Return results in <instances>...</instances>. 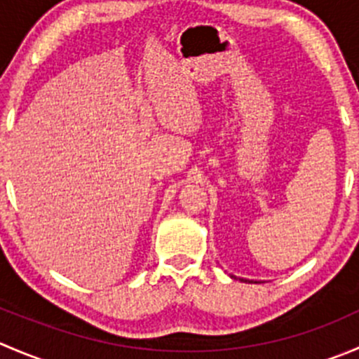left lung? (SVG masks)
<instances>
[{"mask_svg": "<svg viewBox=\"0 0 359 359\" xmlns=\"http://www.w3.org/2000/svg\"><path fill=\"white\" fill-rule=\"evenodd\" d=\"M231 278H234V280H238V278H236V276H231ZM241 281H245V283H247V281H248V280H243V278H241ZM248 283H252V281H248ZM253 283H257V281H253Z\"/></svg>", "mask_w": 359, "mask_h": 359, "instance_id": "8db88e82", "label": "left lung"}]
</instances>
